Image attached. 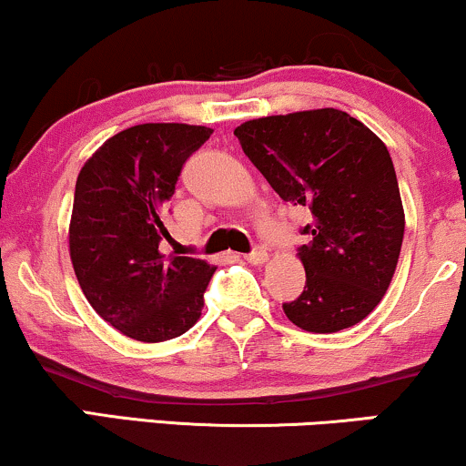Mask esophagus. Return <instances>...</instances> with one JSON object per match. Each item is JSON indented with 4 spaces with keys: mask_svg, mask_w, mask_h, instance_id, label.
<instances>
[{
    "mask_svg": "<svg viewBox=\"0 0 466 466\" xmlns=\"http://www.w3.org/2000/svg\"><path fill=\"white\" fill-rule=\"evenodd\" d=\"M267 258H268V254L262 245H256L249 254H245V260L251 262V265H262V262H267Z\"/></svg>",
    "mask_w": 466,
    "mask_h": 466,
    "instance_id": "1",
    "label": "esophagus"
}]
</instances>
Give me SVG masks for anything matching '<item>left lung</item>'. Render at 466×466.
I'll return each instance as SVG.
<instances>
[{
  "instance_id": "1",
  "label": "left lung",
  "mask_w": 466,
  "mask_h": 466,
  "mask_svg": "<svg viewBox=\"0 0 466 466\" xmlns=\"http://www.w3.org/2000/svg\"><path fill=\"white\" fill-rule=\"evenodd\" d=\"M234 137L279 198L312 218L297 248L306 287L284 315L317 334L360 323L393 279L406 228L386 145L336 108L245 121Z\"/></svg>"
}]
</instances>
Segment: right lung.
<instances>
[{
	"instance_id": "1",
	"label": "right lung",
	"mask_w": 466,
	"mask_h": 466,
	"mask_svg": "<svg viewBox=\"0 0 466 466\" xmlns=\"http://www.w3.org/2000/svg\"><path fill=\"white\" fill-rule=\"evenodd\" d=\"M212 130L141 123L108 138L76 182L69 226L73 271L104 321L143 343L176 339L198 323L215 267L165 256L169 199L193 151Z\"/></svg>"
}]
</instances>
